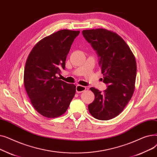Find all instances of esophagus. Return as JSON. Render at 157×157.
<instances>
[{"mask_svg": "<svg viewBox=\"0 0 157 157\" xmlns=\"http://www.w3.org/2000/svg\"><path fill=\"white\" fill-rule=\"evenodd\" d=\"M86 90V87L84 86H81L79 85H76V90L77 93H81L83 92V91Z\"/></svg>", "mask_w": 157, "mask_h": 157, "instance_id": "1", "label": "esophagus"}]
</instances>
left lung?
Segmentation results:
<instances>
[{
    "label": "left lung",
    "mask_w": 157,
    "mask_h": 157,
    "mask_svg": "<svg viewBox=\"0 0 157 157\" xmlns=\"http://www.w3.org/2000/svg\"><path fill=\"white\" fill-rule=\"evenodd\" d=\"M82 33L96 51L103 82L108 87L104 92L90 88L95 99L88 105V111L97 120H109L122 112L133 95L137 72L136 59L125 40L117 33L104 29L85 30Z\"/></svg>",
    "instance_id": "8db88e82"
}]
</instances>
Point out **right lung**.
I'll use <instances>...</instances> for the list:
<instances>
[{"label": "right lung", "mask_w": 157, "mask_h": 157, "mask_svg": "<svg viewBox=\"0 0 157 157\" xmlns=\"http://www.w3.org/2000/svg\"><path fill=\"white\" fill-rule=\"evenodd\" d=\"M79 31L61 30L48 36L33 48L24 71V86L35 109L46 118L66 112L76 93V86L56 76Z\"/></svg>", "instance_id": "right-lung-1"}]
</instances>
